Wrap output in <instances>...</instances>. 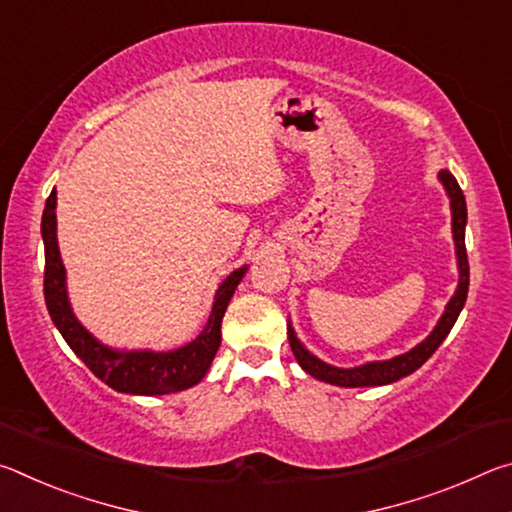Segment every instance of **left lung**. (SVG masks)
<instances>
[{
	"label": "left lung",
	"mask_w": 512,
	"mask_h": 512,
	"mask_svg": "<svg viewBox=\"0 0 512 512\" xmlns=\"http://www.w3.org/2000/svg\"><path fill=\"white\" fill-rule=\"evenodd\" d=\"M438 178L449 196V203H452V232H454V246H456V259H458V287H456V293L452 296V300L447 302L445 314L440 316L438 325L433 327V332L427 336V339L415 345L413 350L400 354V357H393L388 361H370V363H363V366H357V368H336V366H329V363L314 357V354H311L305 345L298 341V336H296V332H293V327L289 323L291 350H293V354H296V359L302 366V370L309 372L311 377L325 381V384H334V386H343V388L393 384V381L402 379L418 370L422 363L438 350V345L447 339L449 329L454 327L456 318H458V314H461V309L465 305L467 289H470V264H467V250H465L467 207H465V196L452 173L443 169L438 173Z\"/></svg>",
	"instance_id": "8db88e82"
}]
</instances>
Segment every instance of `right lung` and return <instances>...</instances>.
<instances>
[{"label": "right lung", "mask_w": 512, "mask_h": 512, "mask_svg": "<svg viewBox=\"0 0 512 512\" xmlns=\"http://www.w3.org/2000/svg\"><path fill=\"white\" fill-rule=\"evenodd\" d=\"M42 241H45V302L49 316L76 357L94 372V377L106 381L119 393L167 395L192 388L207 375L221 345L223 314L248 266L237 268L221 282L203 332L183 348L169 352L115 350L94 339L69 305L65 266L56 239V189L49 194L42 212Z\"/></svg>", "instance_id": "1"}]
</instances>
